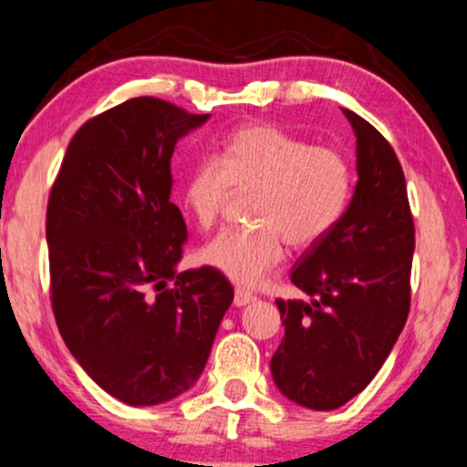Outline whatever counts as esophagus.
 <instances>
[{"mask_svg": "<svg viewBox=\"0 0 467 467\" xmlns=\"http://www.w3.org/2000/svg\"><path fill=\"white\" fill-rule=\"evenodd\" d=\"M254 301H255V295L246 293V290H243V288H235V293H234V306H238V308H243V306L254 304Z\"/></svg>", "mask_w": 467, "mask_h": 467, "instance_id": "esophagus-1", "label": "esophagus"}]
</instances>
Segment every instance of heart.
I'll use <instances>...</instances> for the list:
<instances>
[{
  "label": "heart",
  "mask_w": 467,
  "mask_h": 467,
  "mask_svg": "<svg viewBox=\"0 0 467 467\" xmlns=\"http://www.w3.org/2000/svg\"><path fill=\"white\" fill-rule=\"evenodd\" d=\"M354 174L343 152L273 124L240 126L221 157L202 159L183 181V205L201 229L221 221L234 192L249 199L251 227L224 232L201 260L251 288L282 265L286 244L310 249L337 227L352 199Z\"/></svg>",
  "instance_id": "heart-1"
}]
</instances>
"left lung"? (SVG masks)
<instances>
[{"label": "left lung", "instance_id": "1", "mask_svg": "<svg viewBox=\"0 0 467 467\" xmlns=\"http://www.w3.org/2000/svg\"><path fill=\"white\" fill-rule=\"evenodd\" d=\"M358 181L343 218L304 251L290 282L310 295L277 299L284 338L271 358L279 391L299 407H343L374 380L410 308L415 224L396 150L349 109Z\"/></svg>", "mask_w": 467, "mask_h": 467}]
</instances>
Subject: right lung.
I'll use <instances>...</instances> for the list:
<instances>
[{"label":"right lung","mask_w":467,"mask_h":467,"mask_svg":"<svg viewBox=\"0 0 467 467\" xmlns=\"http://www.w3.org/2000/svg\"><path fill=\"white\" fill-rule=\"evenodd\" d=\"M207 118L130 98L76 130L49 192L58 332L91 380L130 407L168 402L199 380L234 301L216 268L174 271L188 227L170 201V159Z\"/></svg>","instance_id":"right-lung-1"}]
</instances>
